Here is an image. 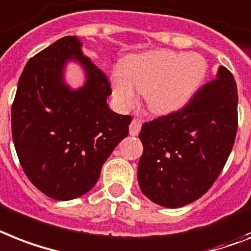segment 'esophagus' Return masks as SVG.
<instances>
[{"mask_svg": "<svg viewBox=\"0 0 251 251\" xmlns=\"http://www.w3.org/2000/svg\"><path fill=\"white\" fill-rule=\"evenodd\" d=\"M140 127H142V122L136 119L132 120L131 125H130V135H138L140 131Z\"/></svg>", "mask_w": 251, "mask_h": 251, "instance_id": "obj_1", "label": "esophagus"}]
</instances>
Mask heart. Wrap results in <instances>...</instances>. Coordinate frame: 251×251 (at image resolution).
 Returning <instances> with one entry per match:
<instances>
[{"mask_svg":"<svg viewBox=\"0 0 251 251\" xmlns=\"http://www.w3.org/2000/svg\"><path fill=\"white\" fill-rule=\"evenodd\" d=\"M206 73L207 62L202 55L156 50L126 59L122 73L112 75V89L122 107H132L138 93H146L151 111L166 115L195 97Z\"/></svg>","mask_w":251,"mask_h":251,"instance_id":"b5f03b06","label":"heart"}]
</instances>
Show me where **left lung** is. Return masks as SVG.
<instances>
[{
    "label": "left lung",
    "mask_w": 251,
    "mask_h": 251,
    "mask_svg": "<svg viewBox=\"0 0 251 251\" xmlns=\"http://www.w3.org/2000/svg\"><path fill=\"white\" fill-rule=\"evenodd\" d=\"M237 101L235 78L221 66L180 111L143 124L138 182L152 202L180 207L207 192L235 143Z\"/></svg>",
    "instance_id": "obj_1"
}]
</instances>
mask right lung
<instances>
[{
  "label": "right lung",
  "instance_id": "1",
  "mask_svg": "<svg viewBox=\"0 0 251 251\" xmlns=\"http://www.w3.org/2000/svg\"><path fill=\"white\" fill-rule=\"evenodd\" d=\"M68 61L85 72L78 89L64 78ZM111 94L105 75L75 36L58 40L24 67L11 108L14 146L28 179L50 199L68 201L89 192L129 134L131 117L108 107Z\"/></svg>",
  "mask_w": 251,
  "mask_h": 251
}]
</instances>
